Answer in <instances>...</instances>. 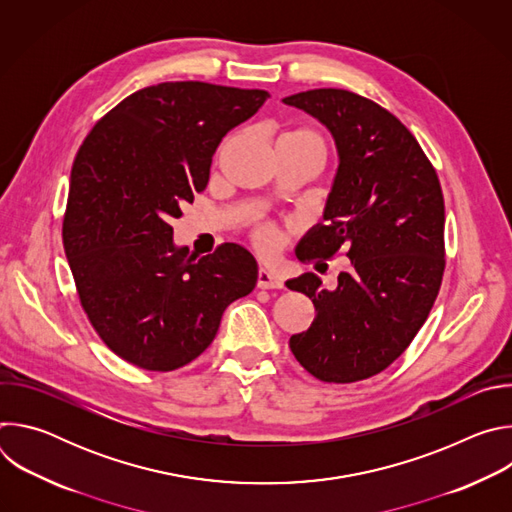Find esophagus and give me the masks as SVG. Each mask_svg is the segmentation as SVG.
<instances>
[{
  "instance_id": "1",
  "label": "esophagus",
  "mask_w": 512,
  "mask_h": 512,
  "mask_svg": "<svg viewBox=\"0 0 512 512\" xmlns=\"http://www.w3.org/2000/svg\"><path fill=\"white\" fill-rule=\"evenodd\" d=\"M257 287L261 289H281L283 287V281L279 275H275L271 269L267 267H261L257 271Z\"/></svg>"
}]
</instances>
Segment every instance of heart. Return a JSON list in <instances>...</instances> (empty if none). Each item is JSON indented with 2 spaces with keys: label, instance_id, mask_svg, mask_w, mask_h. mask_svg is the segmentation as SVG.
<instances>
[{
  "label": "heart",
  "instance_id": "b5f03b06",
  "mask_svg": "<svg viewBox=\"0 0 512 512\" xmlns=\"http://www.w3.org/2000/svg\"><path fill=\"white\" fill-rule=\"evenodd\" d=\"M277 143H291V145H302V148H308L312 152H316L322 160L326 158V145L324 139L306 127H296V129H287L277 137ZM249 237L251 243L261 251V253H273L279 241L277 229L269 223H255L249 229Z\"/></svg>",
  "mask_w": 512,
  "mask_h": 512
}]
</instances>
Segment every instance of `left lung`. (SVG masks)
I'll return each instance as SVG.
<instances>
[{
	"label": "left lung",
	"instance_id": "left-lung-1",
	"mask_svg": "<svg viewBox=\"0 0 512 512\" xmlns=\"http://www.w3.org/2000/svg\"><path fill=\"white\" fill-rule=\"evenodd\" d=\"M322 121L338 150L326 202L328 225L298 245L304 263L342 253L350 271L326 289L316 273L285 285L316 308L312 326L289 338L302 367L324 383H354L385 371L411 344L446 269L444 194L411 131L375 101L344 89L283 99Z\"/></svg>",
	"mask_w": 512,
	"mask_h": 512
}]
</instances>
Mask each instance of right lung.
I'll return each instance as SVG.
<instances>
[{"label":"right lung","instance_id":"right-lung-1","mask_svg":"<svg viewBox=\"0 0 512 512\" xmlns=\"http://www.w3.org/2000/svg\"><path fill=\"white\" fill-rule=\"evenodd\" d=\"M267 97L200 81L145 87L97 121L72 164L62 243L79 300L101 340L139 369L192 362L257 283L245 247L196 259L174 245L172 221L206 188L218 143Z\"/></svg>","mask_w":512,"mask_h":512}]
</instances>
